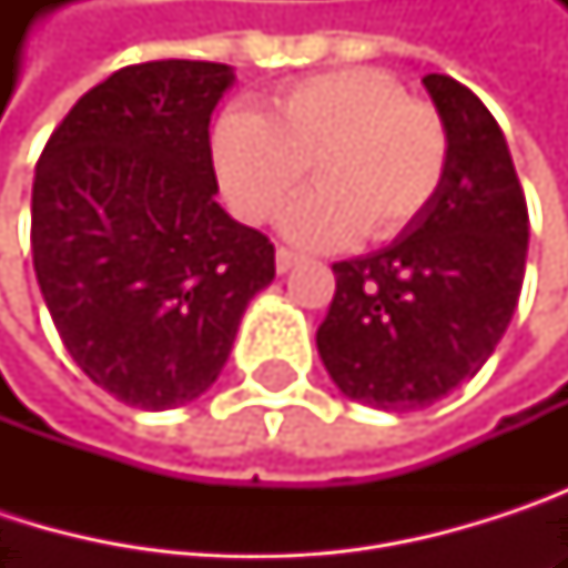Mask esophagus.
I'll return each mask as SVG.
<instances>
[{
    "instance_id": "34e87169",
    "label": "esophagus",
    "mask_w": 568,
    "mask_h": 568,
    "mask_svg": "<svg viewBox=\"0 0 568 568\" xmlns=\"http://www.w3.org/2000/svg\"><path fill=\"white\" fill-rule=\"evenodd\" d=\"M295 263H298V256H295L292 250H276V270H280V273H288Z\"/></svg>"
}]
</instances>
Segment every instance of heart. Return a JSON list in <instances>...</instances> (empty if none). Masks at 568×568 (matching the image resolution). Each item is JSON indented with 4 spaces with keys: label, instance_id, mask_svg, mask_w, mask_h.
I'll return each instance as SVG.
<instances>
[{
    "label": "heart",
    "instance_id": "heart-1",
    "mask_svg": "<svg viewBox=\"0 0 568 568\" xmlns=\"http://www.w3.org/2000/svg\"><path fill=\"white\" fill-rule=\"evenodd\" d=\"M447 151L444 118L372 68L302 78L270 98L266 114L230 108L213 128L220 186L246 223L273 220L312 168L318 190L280 220V233L302 250L407 230L434 203Z\"/></svg>",
    "mask_w": 568,
    "mask_h": 568
}]
</instances>
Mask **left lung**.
Wrapping results in <instances>:
<instances>
[{
  "label": "left lung",
  "mask_w": 568,
  "mask_h": 568,
  "mask_svg": "<svg viewBox=\"0 0 568 568\" xmlns=\"http://www.w3.org/2000/svg\"><path fill=\"white\" fill-rule=\"evenodd\" d=\"M447 128L434 203L392 246L335 263L315 345L338 392L378 410H420L474 378L519 302L529 216L510 148L484 101L424 74Z\"/></svg>",
  "instance_id": "8db88e82"
}]
</instances>
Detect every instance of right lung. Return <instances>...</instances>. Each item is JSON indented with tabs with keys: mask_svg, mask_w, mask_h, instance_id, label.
I'll list each match as a JSON object with an SVG mask.
<instances>
[{
	"mask_svg": "<svg viewBox=\"0 0 568 568\" xmlns=\"http://www.w3.org/2000/svg\"><path fill=\"white\" fill-rule=\"evenodd\" d=\"M236 74L144 61L94 84L32 183V260L58 335L108 395L168 410L223 372L276 250L216 203L210 114Z\"/></svg>",
	"mask_w": 568,
	"mask_h": 568,
	"instance_id": "1",
	"label": "right lung"
}]
</instances>
